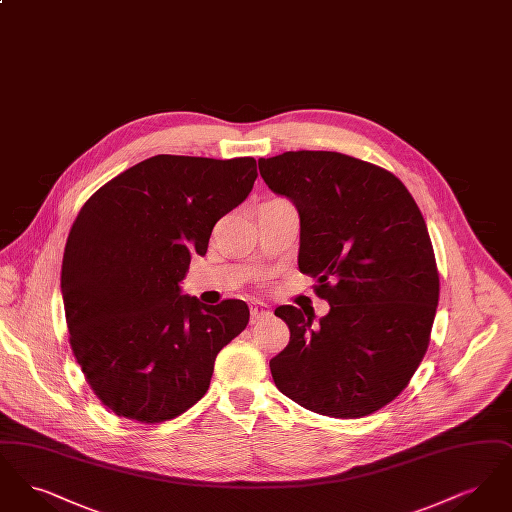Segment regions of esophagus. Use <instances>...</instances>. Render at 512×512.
Instances as JSON below:
<instances>
[{
	"label": "esophagus",
	"instance_id": "esophagus-1",
	"mask_svg": "<svg viewBox=\"0 0 512 512\" xmlns=\"http://www.w3.org/2000/svg\"><path fill=\"white\" fill-rule=\"evenodd\" d=\"M268 315V307L263 301H251V317L263 318Z\"/></svg>",
	"mask_w": 512,
	"mask_h": 512
}]
</instances>
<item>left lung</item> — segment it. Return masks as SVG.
Here are the masks:
<instances>
[{
    "label": "left lung",
    "mask_w": 512,
    "mask_h": 512,
    "mask_svg": "<svg viewBox=\"0 0 512 512\" xmlns=\"http://www.w3.org/2000/svg\"><path fill=\"white\" fill-rule=\"evenodd\" d=\"M259 172L295 205L297 265L330 303L318 322L274 311L290 343L270 359L272 380L309 411L372 414L407 388L430 343L439 276L424 217L397 176L336 151H286Z\"/></svg>",
    "instance_id": "left-lung-1"
}]
</instances>
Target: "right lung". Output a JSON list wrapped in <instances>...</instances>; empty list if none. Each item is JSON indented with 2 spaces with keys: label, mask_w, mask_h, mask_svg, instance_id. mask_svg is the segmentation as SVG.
I'll list each match as a JSON object with an SVG mask.
<instances>
[{
  "label": "right lung",
  "mask_w": 512,
  "mask_h": 512,
  "mask_svg": "<svg viewBox=\"0 0 512 512\" xmlns=\"http://www.w3.org/2000/svg\"><path fill=\"white\" fill-rule=\"evenodd\" d=\"M257 178L253 157L155 155L101 186L69 232L61 293L71 347L111 411L155 424L188 411L249 320L240 299L182 295L192 255Z\"/></svg>",
  "instance_id": "obj_1"
}]
</instances>
